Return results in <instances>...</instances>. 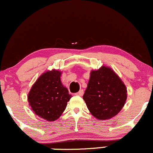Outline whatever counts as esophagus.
Wrapping results in <instances>:
<instances>
[{
  "mask_svg": "<svg viewBox=\"0 0 153 153\" xmlns=\"http://www.w3.org/2000/svg\"><path fill=\"white\" fill-rule=\"evenodd\" d=\"M76 95H78V96H82V95L84 94V90L83 89H81V90H79L78 91V92L76 93Z\"/></svg>",
  "mask_w": 153,
  "mask_h": 153,
  "instance_id": "1",
  "label": "esophagus"
}]
</instances>
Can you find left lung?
Wrapping results in <instances>:
<instances>
[{"label": "left lung", "instance_id": "left-lung-1", "mask_svg": "<svg viewBox=\"0 0 153 153\" xmlns=\"http://www.w3.org/2000/svg\"><path fill=\"white\" fill-rule=\"evenodd\" d=\"M127 88L111 68L102 66L92 70L83 96L94 117L109 120L120 112L127 100Z\"/></svg>", "mask_w": 153, "mask_h": 153}]
</instances>
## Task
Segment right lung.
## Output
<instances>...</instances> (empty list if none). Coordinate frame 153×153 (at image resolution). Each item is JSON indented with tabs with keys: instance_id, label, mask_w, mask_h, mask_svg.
Instances as JSON below:
<instances>
[{
	"instance_id": "1",
	"label": "right lung",
	"mask_w": 153,
	"mask_h": 153,
	"mask_svg": "<svg viewBox=\"0 0 153 153\" xmlns=\"http://www.w3.org/2000/svg\"><path fill=\"white\" fill-rule=\"evenodd\" d=\"M62 71L53 69L42 74L28 94L29 105L36 115L49 122L57 120L71 97L61 82Z\"/></svg>"
}]
</instances>
